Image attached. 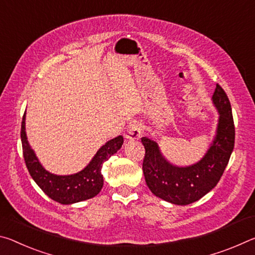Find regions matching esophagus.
<instances>
[{"label": "esophagus", "instance_id": "obj_1", "mask_svg": "<svg viewBox=\"0 0 255 255\" xmlns=\"http://www.w3.org/2000/svg\"><path fill=\"white\" fill-rule=\"evenodd\" d=\"M142 131H143L142 125L137 122H133L128 125L127 133H125V136H127V139H130V140L139 139Z\"/></svg>", "mask_w": 255, "mask_h": 255}]
</instances>
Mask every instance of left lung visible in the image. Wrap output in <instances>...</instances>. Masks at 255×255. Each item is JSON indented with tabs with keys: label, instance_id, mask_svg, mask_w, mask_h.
<instances>
[{
	"label": "left lung",
	"instance_id": "1",
	"mask_svg": "<svg viewBox=\"0 0 255 255\" xmlns=\"http://www.w3.org/2000/svg\"><path fill=\"white\" fill-rule=\"evenodd\" d=\"M212 100L219 112L217 136L207 155L198 164L176 167L165 160L155 141L141 137L144 145L142 170L145 183L156 197L186 206L210 192L223 176L235 143L232 106L225 90L217 83Z\"/></svg>",
	"mask_w": 255,
	"mask_h": 255
}]
</instances>
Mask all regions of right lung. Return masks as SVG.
Wrapping results in <instances>:
<instances>
[{"instance_id": "right-lung-1", "label": "right lung", "mask_w": 255, "mask_h": 255, "mask_svg": "<svg viewBox=\"0 0 255 255\" xmlns=\"http://www.w3.org/2000/svg\"><path fill=\"white\" fill-rule=\"evenodd\" d=\"M123 136L119 135L103 145L96 153L90 164L80 173L68 176H58L48 173L39 164L38 159L30 149L24 131V114L21 123L22 152L29 174L36 184L54 201L62 204H71L91 199L102 190L104 179L102 166L111 156L118 151L123 144Z\"/></svg>"}]
</instances>
